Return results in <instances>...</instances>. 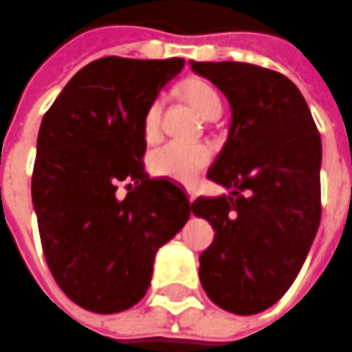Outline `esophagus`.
I'll return each mask as SVG.
<instances>
[{
  "label": "esophagus",
  "mask_w": 352,
  "mask_h": 352,
  "mask_svg": "<svg viewBox=\"0 0 352 352\" xmlns=\"http://www.w3.org/2000/svg\"><path fill=\"white\" fill-rule=\"evenodd\" d=\"M187 195H188V200H190V202L197 199V192H195L192 188H187Z\"/></svg>",
  "instance_id": "34e87169"
}]
</instances>
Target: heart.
I'll list each match as a JSON object with an SVG mask.
<instances>
[{
  "mask_svg": "<svg viewBox=\"0 0 352 352\" xmlns=\"http://www.w3.org/2000/svg\"><path fill=\"white\" fill-rule=\"evenodd\" d=\"M183 97L202 118L214 120L222 113V101L218 93L214 91L206 81H188L181 87ZM160 120H162V101L155 99L146 109V115L142 120L144 138L153 142L160 134ZM212 150L206 144H185V142H167L164 146L155 148L150 153V169L155 175L167 177L181 183H190L200 171L210 164Z\"/></svg>",
  "mask_w": 352,
  "mask_h": 352,
  "instance_id": "obj_1",
  "label": "heart"
}]
</instances>
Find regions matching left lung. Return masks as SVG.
I'll list each match as a JSON object with an SVG mask.
<instances>
[{
	"instance_id": "left-lung-1",
	"label": "left lung",
	"mask_w": 352,
	"mask_h": 352,
	"mask_svg": "<svg viewBox=\"0 0 352 352\" xmlns=\"http://www.w3.org/2000/svg\"><path fill=\"white\" fill-rule=\"evenodd\" d=\"M232 104L228 142L208 179L232 197H199L212 224L199 276L216 306L237 316L271 308L294 283L321 220V138L290 79L245 62H190Z\"/></svg>"
}]
</instances>
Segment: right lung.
Returning <instances> with one entry per match:
<instances>
[{
	"mask_svg": "<svg viewBox=\"0 0 352 352\" xmlns=\"http://www.w3.org/2000/svg\"><path fill=\"white\" fill-rule=\"evenodd\" d=\"M183 58L109 56L81 67L46 111L32 204L48 269L72 302L95 314L132 308L150 288L157 249L192 204L175 181L144 169L142 120ZM118 184L129 192L116 197Z\"/></svg>",
	"mask_w": 352,
	"mask_h": 352,
	"instance_id": "add662e5",
	"label": "right lung"
}]
</instances>
